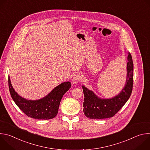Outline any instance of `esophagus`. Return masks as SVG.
Returning a JSON list of instances; mask_svg holds the SVG:
<instances>
[{
  "label": "esophagus",
  "instance_id": "esophagus-1",
  "mask_svg": "<svg viewBox=\"0 0 150 150\" xmlns=\"http://www.w3.org/2000/svg\"><path fill=\"white\" fill-rule=\"evenodd\" d=\"M82 77L81 76V75L79 74H76L74 75V76L73 77V82L74 83H77L78 82H79L81 80H82Z\"/></svg>",
  "mask_w": 150,
  "mask_h": 150
}]
</instances>
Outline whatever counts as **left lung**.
Instances as JSON below:
<instances>
[{
    "label": "left lung",
    "mask_w": 150,
    "mask_h": 150,
    "mask_svg": "<svg viewBox=\"0 0 150 150\" xmlns=\"http://www.w3.org/2000/svg\"><path fill=\"white\" fill-rule=\"evenodd\" d=\"M126 84L121 92L114 97L102 99L93 91L82 85L84 99L83 111L85 116L91 119H102L113 117L129 98L133 87L134 64L130 53L127 56Z\"/></svg>",
    "instance_id": "1"
}]
</instances>
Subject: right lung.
<instances>
[{"mask_svg":"<svg viewBox=\"0 0 150 150\" xmlns=\"http://www.w3.org/2000/svg\"><path fill=\"white\" fill-rule=\"evenodd\" d=\"M8 84L11 97L18 108L27 116L42 120L53 119L57 115L63 96L71 87L69 81L62 82L46 97L37 100H30L18 94L12 87L9 76Z\"/></svg>","mask_w":150,"mask_h":150,"instance_id":"obj_1","label":"right lung"}]
</instances>
